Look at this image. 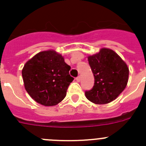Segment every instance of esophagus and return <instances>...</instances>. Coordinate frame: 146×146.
I'll return each mask as SVG.
<instances>
[{
  "label": "esophagus",
  "instance_id": "obj_1",
  "mask_svg": "<svg viewBox=\"0 0 146 146\" xmlns=\"http://www.w3.org/2000/svg\"><path fill=\"white\" fill-rule=\"evenodd\" d=\"M76 80H77V82H80V81L81 80V77H80V76H78V77H76Z\"/></svg>",
  "mask_w": 146,
  "mask_h": 146
}]
</instances>
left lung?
Listing matches in <instances>:
<instances>
[{"label": "left lung", "instance_id": "8db88e82", "mask_svg": "<svg viewBox=\"0 0 146 146\" xmlns=\"http://www.w3.org/2000/svg\"><path fill=\"white\" fill-rule=\"evenodd\" d=\"M94 76L92 88L85 92L94 104H108L116 99L127 85L129 68L119 55L110 49L102 48L88 58Z\"/></svg>", "mask_w": 146, "mask_h": 146}]
</instances>
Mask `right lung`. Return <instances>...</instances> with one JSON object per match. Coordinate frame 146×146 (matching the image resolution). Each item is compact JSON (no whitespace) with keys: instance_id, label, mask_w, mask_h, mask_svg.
Wrapping results in <instances>:
<instances>
[{"instance_id":"add662e5","label":"right lung","mask_w":146,"mask_h":146,"mask_svg":"<svg viewBox=\"0 0 146 146\" xmlns=\"http://www.w3.org/2000/svg\"><path fill=\"white\" fill-rule=\"evenodd\" d=\"M71 67L54 50L40 52L28 60L22 71L25 90L36 102L54 106L65 98L74 78Z\"/></svg>"}]
</instances>
